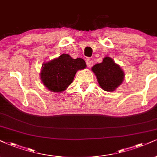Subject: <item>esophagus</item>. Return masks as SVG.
<instances>
[{"mask_svg": "<svg viewBox=\"0 0 157 157\" xmlns=\"http://www.w3.org/2000/svg\"><path fill=\"white\" fill-rule=\"evenodd\" d=\"M86 65H87V66L89 67H91L92 66V65H93V61H92V59H90V58H88V59H86Z\"/></svg>", "mask_w": 157, "mask_h": 157, "instance_id": "1", "label": "esophagus"}]
</instances>
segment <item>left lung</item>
<instances>
[{
  "mask_svg": "<svg viewBox=\"0 0 157 157\" xmlns=\"http://www.w3.org/2000/svg\"><path fill=\"white\" fill-rule=\"evenodd\" d=\"M92 71L95 74L100 86L106 92H113L121 84L124 73L113 59L105 57L101 63L94 65Z\"/></svg>",
  "mask_w": 157,
  "mask_h": 157,
  "instance_id": "left-lung-1",
  "label": "left lung"
}]
</instances>
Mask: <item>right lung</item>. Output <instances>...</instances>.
Wrapping results in <instances>:
<instances>
[{
    "instance_id": "obj_1",
    "label": "right lung",
    "mask_w": 157,
    "mask_h": 157,
    "mask_svg": "<svg viewBox=\"0 0 157 157\" xmlns=\"http://www.w3.org/2000/svg\"><path fill=\"white\" fill-rule=\"evenodd\" d=\"M86 67V63L82 58L73 59L69 55L63 54L42 65L40 79L51 92H61L73 82L77 71Z\"/></svg>"
}]
</instances>
